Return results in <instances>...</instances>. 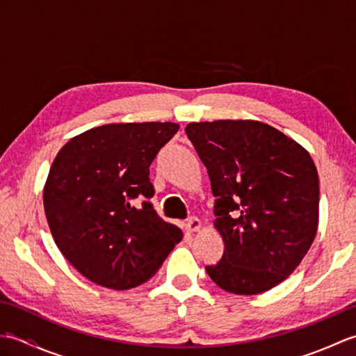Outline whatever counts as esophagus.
<instances>
[{"label": "esophagus", "mask_w": 356, "mask_h": 356, "mask_svg": "<svg viewBox=\"0 0 356 356\" xmlns=\"http://www.w3.org/2000/svg\"><path fill=\"white\" fill-rule=\"evenodd\" d=\"M202 228V222L199 220L197 217H190L186 220V225H185V229L188 232H197L199 229Z\"/></svg>", "instance_id": "34e87169"}]
</instances>
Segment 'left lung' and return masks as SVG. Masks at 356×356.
Returning a JSON list of instances; mask_svg holds the SVG:
<instances>
[{
    "label": "left lung",
    "instance_id": "obj_1",
    "mask_svg": "<svg viewBox=\"0 0 356 356\" xmlns=\"http://www.w3.org/2000/svg\"><path fill=\"white\" fill-rule=\"evenodd\" d=\"M185 131L208 170L214 228L225 243L208 275L237 295L272 289L297 269L318 229L320 182L311 154L260 120L191 122Z\"/></svg>",
    "mask_w": 356,
    "mask_h": 356
}]
</instances>
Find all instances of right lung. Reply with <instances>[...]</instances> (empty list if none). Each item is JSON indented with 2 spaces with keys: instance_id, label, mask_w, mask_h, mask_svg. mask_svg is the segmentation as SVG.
I'll use <instances>...</instances> for the list:
<instances>
[{
  "instance_id": "1",
  "label": "right lung",
  "mask_w": 356,
  "mask_h": 356,
  "mask_svg": "<svg viewBox=\"0 0 356 356\" xmlns=\"http://www.w3.org/2000/svg\"><path fill=\"white\" fill-rule=\"evenodd\" d=\"M172 122L107 124L59 149L44 185L53 240L72 266L99 286L127 291L148 282L184 234L149 199V165L177 133Z\"/></svg>"
}]
</instances>
